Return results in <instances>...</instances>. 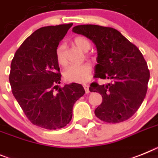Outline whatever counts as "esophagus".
Returning <instances> with one entry per match:
<instances>
[{"instance_id": "obj_1", "label": "esophagus", "mask_w": 158, "mask_h": 158, "mask_svg": "<svg viewBox=\"0 0 158 158\" xmlns=\"http://www.w3.org/2000/svg\"><path fill=\"white\" fill-rule=\"evenodd\" d=\"M83 88H84V89H85V91L86 94H89V89L88 85H85V84L83 85Z\"/></svg>"}]
</instances>
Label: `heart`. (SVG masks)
<instances>
[{
	"label": "heart",
	"mask_w": 158,
	"mask_h": 158,
	"mask_svg": "<svg viewBox=\"0 0 158 158\" xmlns=\"http://www.w3.org/2000/svg\"><path fill=\"white\" fill-rule=\"evenodd\" d=\"M76 46L81 50L87 52L91 48V42L88 39L82 36L76 37L73 40ZM56 58L60 65L66 64L64 45L60 44L56 49ZM92 73V66L88 63L80 65H71L66 69L64 72V77L66 81L75 83H85L89 80Z\"/></svg>",
	"instance_id": "obj_1"
}]
</instances>
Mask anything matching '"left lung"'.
Masks as SVG:
<instances>
[{"instance_id": "8db88e82", "label": "left lung", "mask_w": 158, "mask_h": 158, "mask_svg": "<svg viewBox=\"0 0 158 158\" xmlns=\"http://www.w3.org/2000/svg\"><path fill=\"white\" fill-rule=\"evenodd\" d=\"M73 32L95 44L98 64L94 77L110 81L106 85H90V92L102 96V103L94 111L96 117L114 124L131 118L145 99L149 80V70L139 48L110 27L77 25Z\"/></svg>"}]
</instances>
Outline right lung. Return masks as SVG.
Masks as SVG:
<instances>
[{
    "label": "right lung",
    "mask_w": 158,
    "mask_h": 158,
    "mask_svg": "<svg viewBox=\"0 0 158 158\" xmlns=\"http://www.w3.org/2000/svg\"><path fill=\"white\" fill-rule=\"evenodd\" d=\"M72 25L40 28L25 39L12 60V93L27 118L44 129H61L69 123L74 103L85 94L80 84L58 85L61 75L56 49Z\"/></svg>",
    "instance_id": "add662e5"
}]
</instances>
